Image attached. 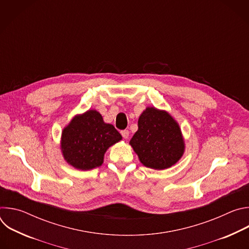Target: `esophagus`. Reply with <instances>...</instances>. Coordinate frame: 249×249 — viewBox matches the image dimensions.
I'll return each instance as SVG.
<instances>
[{"mask_svg": "<svg viewBox=\"0 0 249 249\" xmlns=\"http://www.w3.org/2000/svg\"><path fill=\"white\" fill-rule=\"evenodd\" d=\"M121 135L124 139H128L129 138V131L128 130H123V131H121Z\"/></svg>", "mask_w": 249, "mask_h": 249, "instance_id": "34e87169", "label": "esophagus"}]
</instances>
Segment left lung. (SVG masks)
Masks as SVG:
<instances>
[{
    "mask_svg": "<svg viewBox=\"0 0 249 249\" xmlns=\"http://www.w3.org/2000/svg\"><path fill=\"white\" fill-rule=\"evenodd\" d=\"M130 145L142 163L158 170L172 166L184 153L179 125L166 111L155 107L141 114Z\"/></svg>",
    "mask_w": 249,
    "mask_h": 249,
    "instance_id": "left-lung-1",
    "label": "left lung"
}]
</instances>
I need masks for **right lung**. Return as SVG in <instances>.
Returning a JSON list of instances; mask_svg holds the SVG:
<instances>
[{"label": "right lung", "instance_id": "obj_1", "mask_svg": "<svg viewBox=\"0 0 249 249\" xmlns=\"http://www.w3.org/2000/svg\"><path fill=\"white\" fill-rule=\"evenodd\" d=\"M122 139L113 125L105 123L96 110L75 116L62 132L61 149L66 161L89 170L100 166L107 149Z\"/></svg>", "mask_w": 249, "mask_h": 249}]
</instances>
